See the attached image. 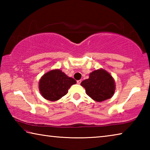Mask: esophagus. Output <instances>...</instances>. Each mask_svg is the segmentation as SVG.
Instances as JSON below:
<instances>
[{
  "mask_svg": "<svg viewBox=\"0 0 150 150\" xmlns=\"http://www.w3.org/2000/svg\"><path fill=\"white\" fill-rule=\"evenodd\" d=\"M77 84L80 85V84H81V80H78V81H77Z\"/></svg>",
  "mask_w": 150,
  "mask_h": 150,
  "instance_id": "1",
  "label": "esophagus"
}]
</instances>
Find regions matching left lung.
Segmentation results:
<instances>
[{
    "mask_svg": "<svg viewBox=\"0 0 150 150\" xmlns=\"http://www.w3.org/2000/svg\"><path fill=\"white\" fill-rule=\"evenodd\" d=\"M81 85L85 88L87 95L96 102L112 98L116 90L112 76L102 68L91 72L88 79L83 81Z\"/></svg>",
    "mask_w": 150,
    "mask_h": 150,
    "instance_id": "left-lung-1",
    "label": "left lung"
}]
</instances>
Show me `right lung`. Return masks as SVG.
I'll return each mask as SVG.
<instances>
[{"label":"right lung","instance_id":"1","mask_svg":"<svg viewBox=\"0 0 150 150\" xmlns=\"http://www.w3.org/2000/svg\"><path fill=\"white\" fill-rule=\"evenodd\" d=\"M77 83L74 79L69 77L59 69L45 73L39 81V91L45 99L56 101L68 93L71 86Z\"/></svg>","mask_w":150,"mask_h":150}]
</instances>
